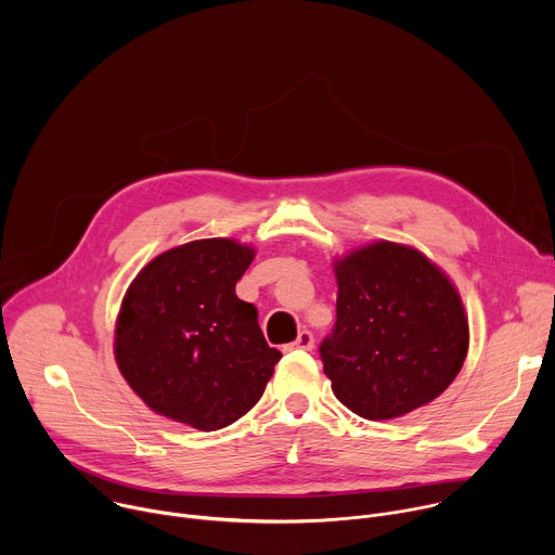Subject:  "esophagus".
<instances>
[{"label":"esophagus","instance_id":"esophagus-1","mask_svg":"<svg viewBox=\"0 0 555 555\" xmlns=\"http://www.w3.org/2000/svg\"><path fill=\"white\" fill-rule=\"evenodd\" d=\"M313 347V334L311 332H307V330H302L300 334H298V338L294 340V343H289L287 345V349L289 351H296V349H300V351H309Z\"/></svg>","mask_w":555,"mask_h":555}]
</instances>
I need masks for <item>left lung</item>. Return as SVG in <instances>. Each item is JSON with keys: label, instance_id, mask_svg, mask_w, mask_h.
<instances>
[{"label": "left lung", "instance_id": "8db88e82", "mask_svg": "<svg viewBox=\"0 0 555 555\" xmlns=\"http://www.w3.org/2000/svg\"><path fill=\"white\" fill-rule=\"evenodd\" d=\"M336 325L321 345L336 398L364 420L426 406L459 375L469 332L450 279L420 250L375 242L334 263Z\"/></svg>", "mask_w": 555, "mask_h": 555}]
</instances>
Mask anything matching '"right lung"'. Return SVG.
<instances>
[{
	"mask_svg": "<svg viewBox=\"0 0 555 555\" xmlns=\"http://www.w3.org/2000/svg\"><path fill=\"white\" fill-rule=\"evenodd\" d=\"M255 248L199 240L171 248L131 281L116 321L114 353L140 400L173 422L210 433L244 417L281 360L234 294Z\"/></svg>",
	"mask_w": 555,
	"mask_h": 555,
	"instance_id": "obj_1",
	"label": "right lung"
}]
</instances>
